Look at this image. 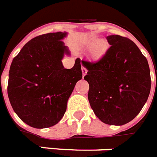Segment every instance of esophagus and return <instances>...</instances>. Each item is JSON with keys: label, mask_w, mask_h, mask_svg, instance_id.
<instances>
[{"label": "esophagus", "mask_w": 157, "mask_h": 157, "mask_svg": "<svg viewBox=\"0 0 157 157\" xmlns=\"http://www.w3.org/2000/svg\"><path fill=\"white\" fill-rule=\"evenodd\" d=\"M81 71H82L83 76H85V75H86V73H87V69H86L85 67H82V68H81Z\"/></svg>", "instance_id": "1"}]
</instances>
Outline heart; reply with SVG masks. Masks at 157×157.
<instances>
[{
	"mask_svg": "<svg viewBox=\"0 0 157 157\" xmlns=\"http://www.w3.org/2000/svg\"><path fill=\"white\" fill-rule=\"evenodd\" d=\"M82 47L85 49H90V55L94 58H99L105 54L108 48L106 41L101 39L96 36L90 37L85 39L82 43Z\"/></svg>",
	"mask_w": 157,
	"mask_h": 157,
	"instance_id": "1",
	"label": "heart"
}]
</instances>
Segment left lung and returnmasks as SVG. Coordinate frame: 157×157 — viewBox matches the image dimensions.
Wrapping results in <instances>:
<instances>
[{
    "label": "left lung",
    "mask_w": 157,
    "mask_h": 157,
    "mask_svg": "<svg viewBox=\"0 0 157 157\" xmlns=\"http://www.w3.org/2000/svg\"><path fill=\"white\" fill-rule=\"evenodd\" d=\"M110 48L97 62L81 60L88 70V98L105 124L122 126L136 118L148 98L151 76L147 59L131 39L106 37Z\"/></svg>",
    "instance_id": "obj_1"
}]
</instances>
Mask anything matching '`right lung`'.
Instances as JSON below:
<instances>
[{
    "instance_id": "obj_1",
    "label": "right lung",
    "mask_w": 157,
    "mask_h": 157,
    "mask_svg": "<svg viewBox=\"0 0 157 157\" xmlns=\"http://www.w3.org/2000/svg\"><path fill=\"white\" fill-rule=\"evenodd\" d=\"M67 35L59 31L35 37L10 66V104L20 119L34 128L52 127L60 121L76 82L82 78L80 59L70 69L62 63L64 56H70L62 41Z\"/></svg>"
}]
</instances>
